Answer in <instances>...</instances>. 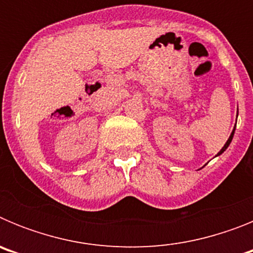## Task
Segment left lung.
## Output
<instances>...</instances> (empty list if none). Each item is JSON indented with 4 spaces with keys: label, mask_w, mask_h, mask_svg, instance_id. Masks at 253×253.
<instances>
[{
    "label": "left lung",
    "mask_w": 253,
    "mask_h": 253,
    "mask_svg": "<svg viewBox=\"0 0 253 253\" xmlns=\"http://www.w3.org/2000/svg\"><path fill=\"white\" fill-rule=\"evenodd\" d=\"M234 130H236V128H234V129H233V131H232V134H231V137L228 138L227 143H225V144H224V147H223V148H222V149H220V151H219V153H218V154H222V153H223V152H224V151H225V149H227V148H228V146H229V144H231L232 139H233V135H234Z\"/></svg>",
    "instance_id": "1"
}]
</instances>
